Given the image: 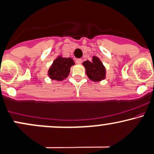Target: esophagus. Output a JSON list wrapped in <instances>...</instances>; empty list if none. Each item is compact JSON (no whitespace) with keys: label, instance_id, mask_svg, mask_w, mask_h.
<instances>
[{"label":"esophagus","instance_id":"esophagus-1","mask_svg":"<svg viewBox=\"0 0 154 154\" xmlns=\"http://www.w3.org/2000/svg\"><path fill=\"white\" fill-rule=\"evenodd\" d=\"M82 60L81 58H78L76 60V63H77V64H81L82 63Z\"/></svg>","mask_w":154,"mask_h":154}]
</instances>
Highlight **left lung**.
<instances>
[{
  "instance_id": "1",
  "label": "left lung",
  "mask_w": 154,
  "mask_h": 154,
  "mask_svg": "<svg viewBox=\"0 0 154 154\" xmlns=\"http://www.w3.org/2000/svg\"><path fill=\"white\" fill-rule=\"evenodd\" d=\"M82 65L85 66L86 74L90 80L94 82H99L105 79V67L98 57L93 56L91 61L86 60L82 63Z\"/></svg>"
}]
</instances>
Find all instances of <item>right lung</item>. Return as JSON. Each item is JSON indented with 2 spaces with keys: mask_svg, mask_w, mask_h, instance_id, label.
I'll use <instances>...</instances> for the list:
<instances>
[{
  "mask_svg": "<svg viewBox=\"0 0 154 154\" xmlns=\"http://www.w3.org/2000/svg\"><path fill=\"white\" fill-rule=\"evenodd\" d=\"M74 60L71 58H63L58 56L48 70V76L50 79L62 81L66 78L70 72V68L74 65Z\"/></svg>",
  "mask_w": 154,
  "mask_h": 154,
  "instance_id": "add662e5",
  "label": "right lung"
}]
</instances>
